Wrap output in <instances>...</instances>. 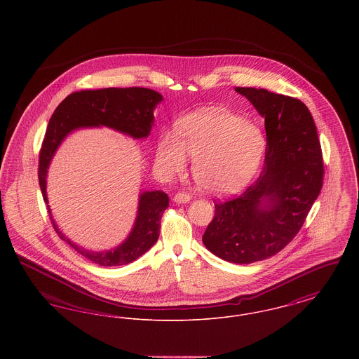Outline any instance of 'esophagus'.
I'll list each match as a JSON object with an SVG mask.
<instances>
[{
	"label": "esophagus",
	"mask_w": 359,
	"mask_h": 359,
	"mask_svg": "<svg viewBox=\"0 0 359 359\" xmlns=\"http://www.w3.org/2000/svg\"><path fill=\"white\" fill-rule=\"evenodd\" d=\"M189 201H191V196L187 195V194H184V192H177L173 196V202L177 203V205H184V203H188Z\"/></svg>",
	"instance_id": "obj_1"
}]
</instances>
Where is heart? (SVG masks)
Masks as SVG:
<instances>
[{
	"label": "heart",
	"mask_w": 359,
	"mask_h": 359,
	"mask_svg": "<svg viewBox=\"0 0 359 359\" xmlns=\"http://www.w3.org/2000/svg\"><path fill=\"white\" fill-rule=\"evenodd\" d=\"M266 138L256 123L218 107H207L184 117L176 135L165 133L157 144L156 158L168 175L180 173L194 158L196 183L215 195L245 187L265 154Z\"/></svg>",
	"instance_id": "1"
}]
</instances>
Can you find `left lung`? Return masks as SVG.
<instances>
[{
    "label": "left lung",
    "mask_w": 359,
    "mask_h": 359,
    "mask_svg": "<svg viewBox=\"0 0 359 359\" xmlns=\"http://www.w3.org/2000/svg\"><path fill=\"white\" fill-rule=\"evenodd\" d=\"M265 118V164L239 198L217 203L205 248L233 264L277 255L302 229L323 184L318 130L307 106L265 88L236 87Z\"/></svg>",
    "instance_id": "obj_1"
}]
</instances>
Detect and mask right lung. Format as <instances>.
I'll return each mask as SVG.
<instances>
[{
	"label": "right lung",
	"mask_w": 359,
	"mask_h": 359,
	"mask_svg": "<svg viewBox=\"0 0 359 359\" xmlns=\"http://www.w3.org/2000/svg\"><path fill=\"white\" fill-rule=\"evenodd\" d=\"M163 95L151 88H102L72 93L60 103L48 122L39 157V183L51 222L59 237L81 256L101 266H118L147 253L160 236V223L170 198L163 191H142L138 195L136 219L128 237L116 248L90 250L69 239L55 222L47 195V176L52 158L67 137L81 129L109 128L133 140H145L154 125V109Z\"/></svg>",
	"instance_id": "obj_1"
}]
</instances>
